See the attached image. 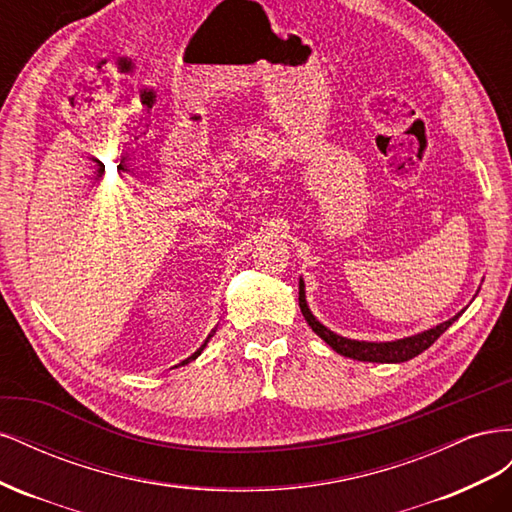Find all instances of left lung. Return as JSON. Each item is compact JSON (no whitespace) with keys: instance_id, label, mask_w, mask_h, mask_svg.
I'll list each match as a JSON object with an SVG mask.
<instances>
[{"instance_id":"left-lung-1","label":"left lung","mask_w":512,"mask_h":512,"mask_svg":"<svg viewBox=\"0 0 512 512\" xmlns=\"http://www.w3.org/2000/svg\"><path fill=\"white\" fill-rule=\"evenodd\" d=\"M299 307H301L303 318L307 320L309 327H312V331L320 339H324V342H327L337 354L348 356V359H354V361H365V363H404V361H410V359H414V356L425 352L463 314V309H461L459 314H455L453 318H448L446 322L438 324V327L427 329L423 333L410 335V337L395 339V342H359V339L337 335L329 327H324V324L312 314V309H309L307 299H305L303 277H299Z\"/></svg>"}]
</instances>
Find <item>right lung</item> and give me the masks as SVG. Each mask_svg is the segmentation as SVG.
Returning <instances> with one entry per match:
<instances>
[{"mask_svg":"<svg viewBox=\"0 0 512 512\" xmlns=\"http://www.w3.org/2000/svg\"><path fill=\"white\" fill-rule=\"evenodd\" d=\"M205 346H207V344H205ZM205 346H203V348H205ZM203 348H200V350H196V352H194L192 356H188V359H185V361H181V365H188L190 361H194V359H196V356H198L200 352H203Z\"/></svg>","mask_w":512,"mask_h":512,"instance_id":"obj_1","label":"right lung"}]
</instances>
